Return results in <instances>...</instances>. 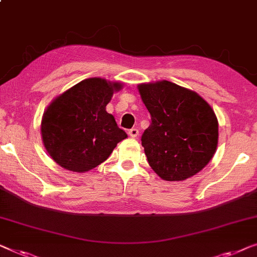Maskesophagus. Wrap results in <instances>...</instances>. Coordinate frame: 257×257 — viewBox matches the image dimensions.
I'll use <instances>...</instances> for the list:
<instances>
[{"mask_svg":"<svg viewBox=\"0 0 257 257\" xmlns=\"http://www.w3.org/2000/svg\"><path fill=\"white\" fill-rule=\"evenodd\" d=\"M128 135H130V137H132V138H137L138 136H139V130H138L137 127H133L128 131Z\"/></svg>","mask_w":257,"mask_h":257,"instance_id":"1","label":"esophagus"}]
</instances>
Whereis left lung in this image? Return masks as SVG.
<instances>
[{
    "label": "left lung",
    "mask_w": 257,
    "mask_h": 257,
    "mask_svg": "<svg viewBox=\"0 0 257 257\" xmlns=\"http://www.w3.org/2000/svg\"><path fill=\"white\" fill-rule=\"evenodd\" d=\"M138 89L151 113L141 145L152 169L166 181H184L199 173L218 145V120L209 103L166 80Z\"/></svg>",
    "instance_id": "1"
}]
</instances>
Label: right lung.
Masks as SVG:
<instances>
[{
    "label": "right lung",
    "instance_id": "add662e5",
    "mask_svg": "<svg viewBox=\"0 0 257 257\" xmlns=\"http://www.w3.org/2000/svg\"><path fill=\"white\" fill-rule=\"evenodd\" d=\"M122 84L101 77L87 79L58 96L42 120L44 146L67 170L88 172L109 158L127 135L105 110Z\"/></svg>",
    "mask_w": 257,
    "mask_h": 257
}]
</instances>
